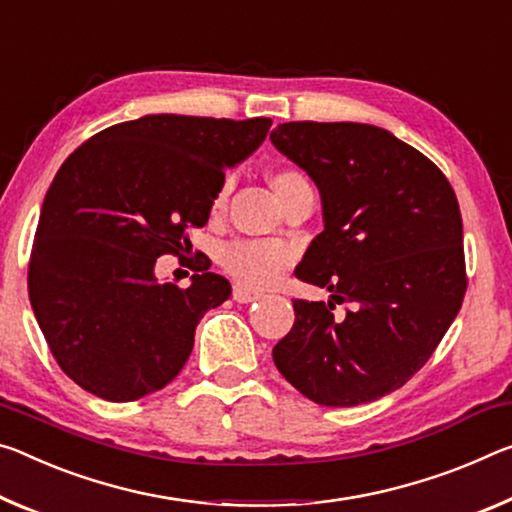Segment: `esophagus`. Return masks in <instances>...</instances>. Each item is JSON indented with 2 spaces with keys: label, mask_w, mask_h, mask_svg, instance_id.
Instances as JSON below:
<instances>
[{
  "label": "esophagus",
  "mask_w": 512,
  "mask_h": 512,
  "mask_svg": "<svg viewBox=\"0 0 512 512\" xmlns=\"http://www.w3.org/2000/svg\"><path fill=\"white\" fill-rule=\"evenodd\" d=\"M232 298L237 300V303H253V300H257V298H259V294H255V291H250V289L241 287V285H234V289H232Z\"/></svg>",
  "instance_id": "obj_1"
}]
</instances>
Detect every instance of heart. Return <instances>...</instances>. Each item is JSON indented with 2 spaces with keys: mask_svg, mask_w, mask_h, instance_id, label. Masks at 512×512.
Segmentation results:
<instances>
[{
  "mask_svg": "<svg viewBox=\"0 0 512 512\" xmlns=\"http://www.w3.org/2000/svg\"><path fill=\"white\" fill-rule=\"evenodd\" d=\"M271 186L278 193L280 202L294 196L296 191L312 186L310 180L296 168H280L271 175ZM227 186H221L212 202V212H221L225 205ZM221 266L227 275H232L241 287L264 289L285 273L294 262V250L282 241H250L239 239L223 246Z\"/></svg>",
  "mask_w": 512,
  "mask_h": 512,
  "instance_id": "1",
  "label": "heart"
}]
</instances>
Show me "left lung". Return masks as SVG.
I'll return each instance as SVG.
<instances>
[{
    "mask_svg": "<svg viewBox=\"0 0 512 512\" xmlns=\"http://www.w3.org/2000/svg\"><path fill=\"white\" fill-rule=\"evenodd\" d=\"M271 143L312 177L323 232L296 278L330 300H294L296 321L273 348L307 399L351 408L403 387L431 358L467 291L460 207L431 159L387 129L285 123ZM353 302L342 322L334 303Z\"/></svg>",
    "mask_w": 512,
    "mask_h": 512,
    "instance_id": "1",
    "label": "left lung"
}]
</instances>
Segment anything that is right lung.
I'll return each instance as SVG.
<instances>
[{"instance_id": "1", "label": "right lung", "mask_w": 512, "mask_h": 512, "mask_svg": "<svg viewBox=\"0 0 512 512\" xmlns=\"http://www.w3.org/2000/svg\"><path fill=\"white\" fill-rule=\"evenodd\" d=\"M269 127L157 113L102 129L63 161L40 209L29 300L54 360L86 392L136 401L182 371L200 319L232 287L209 266L186 289L159 285L154 264L209 221L223 170Z\"/></svg>"}]
</instances>
